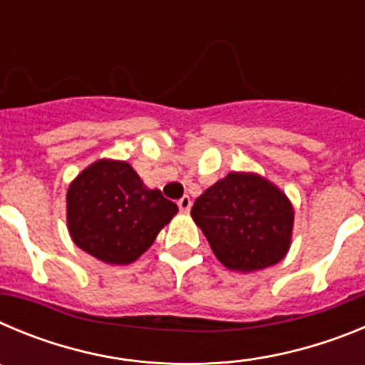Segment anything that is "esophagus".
Listing matches in <instances>:
<instances>
[{
	"mask_svg": "<svg viewBox=\"0 0 365 365\" xmlns=\"http://www.w3.org/2000/svg\"><path fill=\"white\" fill-rule=\"evenodd\" d=\"M177 205H179L180 212H188L190 208H192V199H190L188 195H182V197L177 201Z\"/></svg>",
	"mask_w": 365,
	"mask_h": 365,
	"instance_id": "obj_1",
	"label": "esophagus"
}]
</instances>
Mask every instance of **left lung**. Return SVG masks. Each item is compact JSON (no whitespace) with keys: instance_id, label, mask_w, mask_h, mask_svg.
<instances>
[{"instance_id":"obj_1","label":"left lung","mask_w":365,"mask_h":365,"mask_svg":"<svg viewBox=\"0 0 365 365\" xmlns=\"http://www.w3.org/2000/svg\"><path fill=\"white\" fill-rule=\"evenodd\" d=\"M215 257L235 272L276 265L291 247L294 210L285 193L254 173H228L192 206Z\"/></svg>"}]
</instances>
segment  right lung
I'll return each instance as SVG.
<instances>
[{"label":"right lung","mask_w":365,"mask_h":365,"mask_svg":"<svg viewBox=\"0 0 365 365\" xmlns=\"http://www.w3.org/2000/svg\"><path fill=\"white\" fill-rule=\"evenodd\" d=\"M177 205L144 186L128 163L98 160L71 182L67 225L76 247L109 265H128L153 245Z\"/></svg>","instance_id":"1"}]
</instances>
